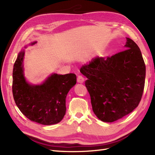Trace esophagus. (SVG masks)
<instances>
[{
    "label": "esophagus",
    "mask_w": 155,
    "mask_h": 155,
    "mask_svg": "<svg viewBox=\"0 0 155 155\" xmlns=\"http://www.w3.org/2000/svg\"><path fill=\"white\" fill-rule=\"evenodd\" d=\"M77 82H78V83H83L84 82V78H83V77H82L81 75L78 76Z\"/></svg>",
    "instance_id": "34e87169"
}]
</instances>
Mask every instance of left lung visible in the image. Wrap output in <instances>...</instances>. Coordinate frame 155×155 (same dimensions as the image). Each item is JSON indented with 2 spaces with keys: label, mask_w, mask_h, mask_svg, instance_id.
Segmentation results:
<instances>
[{
  "label": "left lung",
  "mask_w": 155,
  "mask_h": 155,
  "mask_svg": "<svg viewBox=\"0 0 155 155\" xmlns=\"http://www.w3.org/2000/svg\"><path fill=\"white\" fill-rule=\"evenodd\" d=\"M127 49L110 57H97L80 69L95 115L112 123L133 112L143 96L146 67L139 47L127 38Z\"/></svg>",
  "instance_id": "obj_1"
}]
</instances>
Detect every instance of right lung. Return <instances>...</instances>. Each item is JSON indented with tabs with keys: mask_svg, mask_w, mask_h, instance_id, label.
<instances>
[{
	"mask_svg": "<svg viewBox=\"0 0 155 155\" xmlns=\"http://www.w3.org/2000/svg\"><path fill=\"white\" fill-rule=\"evenodd\" d=\"M24 56L22 50L13 67L12 94L16 106L31 121L44 125L57 124L65 115L66 98L77 83L76 74L52 73L41 84H30L24 75Z\"/></svg>",
	"mask_w": 155,
	"mask_h": 155,
	"instance_id": "right-lung-1",
	"label": "right lung"
}]
</instances>
